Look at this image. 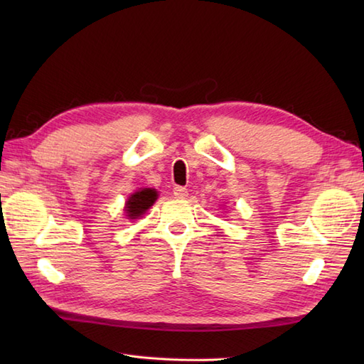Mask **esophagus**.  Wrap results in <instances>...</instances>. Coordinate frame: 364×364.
I'll list each match as a JSON object with an SVG mask.
<instances>
[{"instance_id": "34e87169", "label": "esophagus", "mask_w": 364, "mask_h": 364, "mask_svg": "<svg viewBox=\"0 0 364 364\" xmlns=\"http://www.w3.org/2000/svg\"><path fill=\"white\" fill-rule=\"evenodd\" d=\"M173 196L178 197V198H186L189 194H188V189L186 188L176 186V188H173Z\"/></svg>"}]
</instances>
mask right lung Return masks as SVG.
Returning a JSON list of instances; mask_svg holds the SVG:
<instances>
[{
  "label": "right lung",
  "instance_id": "1",
  "mask_svg": "<svg viewBox=\"0 0 364 364\" xmlns=\"http://www.w3.org/2000/svg\"><path fill=\"white\" fill-rule=\"evenodd\" d=\"M158 198V191L153 188H141L134 194H131L125 203V213L128 219H137L149 210Z\"/></svg>",
  "mask_w": 364,
  "mask_h": 364
}]
</instances>
